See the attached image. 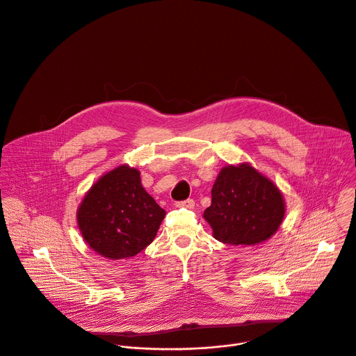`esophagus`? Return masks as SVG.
<instances>
[{
  "label": "esophagus",
  "mask_w": 356,
  "mask_h": 356,
  "mask_svg": "<svg viewBox=\"0 0 356 356\" xmlns=\"http://www.w3.org/2000/svg\"><path fill=\"white\" fill-rule=\"evenodd\" d=\"M175 206L177 207H185V209H193L195 207V200L188 199V200H184V202H177Z\"/></svg>",
  "instance_id": "34e87169"
}]
</instances>
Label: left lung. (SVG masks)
Wrapping results in <instances>:
<instances>
[{"instance_id":"obj_1","label":"left lung","mask_w":356,"mask_h":356,"mask_svg":"<svg viewBox=\"0 0 356 356\" xmlns=\"http://www.w3.org/2000/svg\"><path fill=\"white\" fill-rule=\"evenodd\" d=\"M286 213L277 186L247 163L224 167L203 217L225 244L254 245L279 229Z\"/></svg>"}]
</instances>
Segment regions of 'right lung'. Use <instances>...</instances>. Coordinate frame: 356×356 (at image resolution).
Here are the masks:
<instances>
[{
    "label": "right lung",
    "mask_w": 356,
    "mask_h": 356,
    "mask_svg": "<svg viewBox=\"0 0 356 356\" xmlns=\"http://www.w3.org/2000/svg\"><path fill=\"white\" fill-rule=\"evenodd\" d=\"M139 175L127 164L106 172L77 210L81 236L105 258L124 259L140 252L153 241L165 217L143 189Z\"/></svg>",
    "instance_id": "obj_1"
}]
</instances>
